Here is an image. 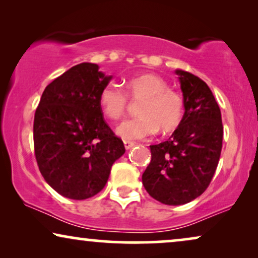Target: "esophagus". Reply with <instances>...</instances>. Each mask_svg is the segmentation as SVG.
Segmentation results:
<instances>
[{
	"label": "esophagus",
	"instance_id": "34e87169",
	"mask_svg": "<svg viewBox=\"0 0 258 258\" xmlns=\"http://www.w3.org/2000/svg\"><path fill=\"white\" fill-rule=\"evenodd\" d=\"M123 145H125V149L126 150H131L132 147L135 146V143L128 142V140H125V142H123Z\"/></svg>",
	"mask_w": 258,
	"mask_h": 258
}]
</instances>
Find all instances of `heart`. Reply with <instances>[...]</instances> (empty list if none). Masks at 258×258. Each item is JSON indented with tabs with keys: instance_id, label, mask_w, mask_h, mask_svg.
<instances>
[{
	"instance_id": "b5f03b06",
	"label": "heart",
	"mask_w": 258,
	"mask_h": 258,
	"mask_svg": "<svg viewBox=\"0 0 258 258\" xmlns=\"http://www.w3.org/2000/svg\"><path fill=\"white\" fill-rule=\"evenodd\" d=\"M126 92L132 99H143L139 104L140 116L126 120L115 132L123 140L145 139L158 130L167 133L179 125L184 113L183 98L159 75L145 73L126 80ZM99 106L108 119L118 120L127 107L126 94L114 84L106 85L99 94Z\"/></svg>"
}]
</instances>
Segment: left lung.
I'll return each instance as SVG.
<instances>
[{"mask_svg":"<svg viewBox=\"0 0 258 258\" xmlns=\"http://www.w3.org/2000/svg\"><path fill=\"white\" fill-rule=\"evenodd\" d=\"M183 93L184 115L169 140L151 145L143 185L151 197L181 205L199 197L210 184L221 157V109L205 82L176 70Z\"/></svg>","mask_w":258,"mask_h":258,"instance_id":"obj_1","label":"left lung"}]
</instances>
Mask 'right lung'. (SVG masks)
Returning <instances> with one entry per match:
<instances>
[{
	"mask_svg": "<svg viewBox=\"0 0 258 258\" xmlns=\"http://www.w3.org/2000/svg\"><path fill=\"white\" fill-rule=\"evenodd\" d=\"M99 68L82 62L51 81L34 118L40 172L57 194L75 201L99 194L125 153L122 140L102 118L99 94L113 77Z\"/></svg>",
	"mask_w": 258,
	"mask_h": 258,
	"instance_id": "add662e5",
	"label": "right lung"
}]
</instances>
